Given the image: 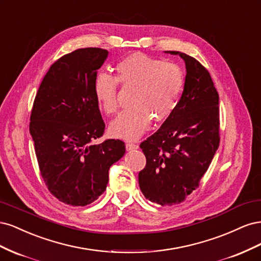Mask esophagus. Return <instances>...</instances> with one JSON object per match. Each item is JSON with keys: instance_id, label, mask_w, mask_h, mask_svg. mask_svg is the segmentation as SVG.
<instances>
[{"instance_id": "obj_1", "label": "esophagus", "mask_w": 261, "mask_h": 261, "mask_svg": "<svg viewBox=\"0 0 261 261\" xmlns=\"http://www.w3.org/2000/svg\"><path fill=\"white\" fill-rule=\"evenodd\" d=\"M138 148H139V146L136 144H133V143L126 144V150H127V151H133V150H136Z\"/></svg>"}]
</instances>
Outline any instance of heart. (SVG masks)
<instances>
[{
  "mask_svg": "<svg viewBox=\"0 0 261 261\" xmlns=\"http://www.w3.org/2000/svg\"><path fill=\"white\" fill-rule=\"evenodd\" d=\"M116 77L98 73L93 81V94L100 109L108 115L118 109V84L135 87L125 110L110 125L113 137L135 140L148 130L152 118L168 120L174 113L184 90L185 75L175 63L163 62L143 53H133L117 63Z\"/></svg>",
  "mask_w": 261,
  "mask_h": 261,
  "instance_id": "b5f03b06",
  "label": "heart"
}]
</instances>
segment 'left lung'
<instances>
[{"label":"left lung","instance_id":"obj_1","mask_svg":"<svg viewBox=\"0 0 261 261\" xmlns=\"http://www.w3.org/2000/svg\"><path fill=\"white\" fill-rule=\"evenodd\" d=\"M186 66L185 86L174 113L140 144L146 167L138 174L150 201L172 206L199 186L220 144L219 94L208 70L178 51Z\"/></svg>","mask_w":261,"mask_h":261}]
</instances>
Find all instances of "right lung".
<instances>
[{"label":"right lung","instance_id":"right-lung-1","mask_svg":"<svg viewBox=\"0 0 261 261\" xmlns=\"http://www.w3.org/2000/svg\"><path fill=\"white\" fill-rule=\"evenodd\" d=\"M108 53L85 48L63 55L45 74L31 110L29 132L41 176L69 206L97 200L107 189L110 167L125 153L120 139L92 144L106 127L93 81Z\"/></svg>","mask_w":261,"mask_h":261}]
</instances>
